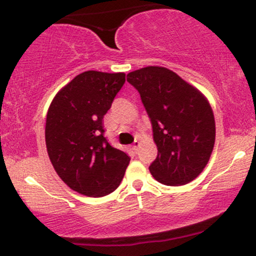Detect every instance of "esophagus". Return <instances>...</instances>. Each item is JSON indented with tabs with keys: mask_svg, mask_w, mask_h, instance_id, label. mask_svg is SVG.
Instances as JSON below:
<instances>
[{
	"mask_svg": "<svg viewBox=\"0 0 256 256\" xmlns=\"http://www.w3.org/2000/svg\"><path fill=\"white\" fill-rule=\"evenodd\" d=\"M140 140H134V146H132V149H134V150L137 152L138 149H140Z\"/></svg>",
	"mask_w": 256,
	"mask_h": 256,
	"instance_id": "obj_1",
	"label": "esophagus"
}]
</instances>
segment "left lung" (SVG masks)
Returning <instances> with one entry per match:
<instances>
[{"label":"left lung","mask_w":256,"mask_h":256,"mask_svg":"<svg viewBox=\"0 0 256 256\" xmlns=\"http://www.w3.org/2000/svg\"><path fill=\"white\" fill-rule=\"evenodd\" d=\"M128 77L152 122L158 148L149 166L152 176L170 186L190 183L207 166L216 142V122L207 98L166 67H143Z\"/></svg>","instance_id":"obj_1"}]
</instances>
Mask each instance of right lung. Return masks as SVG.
Listing matches in <instances>:
<instances>
[{"instance_id": "right-lung-1", "label": "right lung", "mask_w": 256, "mask_h": 256, "mask_svg": "<svg viewBox=\"0 0 256 256\" xmlns=\"http://www.w3.org/2000/svg\"><path fill=\"white\" fill-rule=\"evenodd\" d=\"M125 83V73L86 71L52 98L46 113V144L55 172L72 190L90 198L113 192L130 162L104 136V114Z\"/></svg>"}]
</instances>
